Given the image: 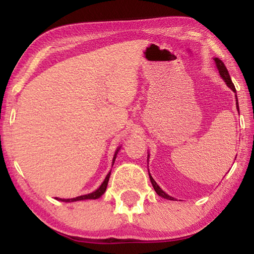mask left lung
Masks as SVG:
<instances>
[{"instance_id":"1","label":"left lung","mask_w":254,"mask_h":254,"mask_svg":"<svg viewBox=\"0 0 254 254\" xmlns=\"http://www.w3.org/2000/svg\"><path fill=\"white\" fill-rule=\"evenodd\" d=\"M214 60H215V63H216V66H217V68H218V70H220V74H221V77H222V78L225 80L226 85L229 86V87L232 89V91H233L234 93H236V89H235V87H234V84L232 83L231 77H230V75H229V71H227V69H226V67H225L224 64H223L222 60H221V59H218V58H215ZM236 109L239 110L238 97H236ZM149 177H150V180H151V184H152V186H153V188H154V190H156V192H157V194H158L159 196H161V197H163V198L169 199V200H174V199H175L174 197H171V196H169L168 194H166V192L163 191L162 189L158 186L157 183L154 182L153 178L151 177V176H150V174H149Z\"/></svg>"}]
</instances>
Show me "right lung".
<instances>
[{"label": "right lung", "mask_w": 254, "mask_h": 254, "mask_svg": "<svg viewBox=\"0 0 254 254\" xmlns=\"http://www.w3.org/2000/svg\"><path fill=\"white\" fill-rule=\"evenodd\" d=\"M118 151L119 149L117 150V152H115L114 154V158H113V163L115 161V158H117V154H118ZM110 176H111V173L107 174L106 178L104 182H103V184L100 186V188L96 189L95 191L91 192V194H87V195H83V196H78V197H75V198H68V199H60L63 201H76V200H84V199H96L98 198V197H101L103 194H104L105 190H106V187H107V184H109V179H110Z\"/></svg>", "instance_id": "obj_1"}]
</instances>
